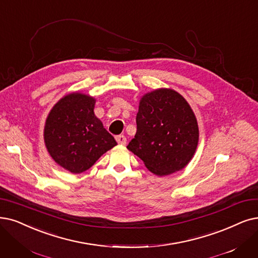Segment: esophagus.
Returning a JSON list of instances; mask_svg holds the SVG:
<instances>
[{"mask_svg": "<svg viewBox=\"0 0 258 258\" xmlns=\"http://www.w3.org/2000/svg\"><path fill=\"white\" fill-rule=\"evenodd\" d=\"M115 139H116V141H117V143L119 144V145H126L127 139H126L125 136H117Z\"/></svg>", "mask_w": 258, "mask_h": 258, "instance_id": "1", "label": "esophagus"}]
</instances>
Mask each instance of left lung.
Wrapping results in <instances>:
<instances>
[{
	"instance_id": "obj_1",
	"label": "left lung",
	"mask_w": 258,
	"mask_h": 258,
	"mask_svg": "<svg viewBox=\"0 0 258 258\" xmlns=\"http://www.w3.org/2000/svg\"><path fill=\"white\" fill-rule=\"evenodd\" d=\"M194 112L178 92L159 89L140 101L137 133L127 148L158 176L184 168L198 145Z\"/></svg>"
}]
</instances>
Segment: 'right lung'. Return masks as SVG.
<instances>
[{
	"label": "right lung",
	"instance_id": "1",
	"mask_svg": "<svg viewBox=\"0 0 258 258\" xmlns=\"http://www.w3.org/2000/svg\"><path fill=\"white\" fill-rule=\"evenodd\" d=\"M95 99L72 93L49 112L44 142L50 157L72 173L89 169L105 152L117 145L94 114Z\"/></svg>",
	"mask_w": 258,
	"mask_h": 258
}]
</instances>
